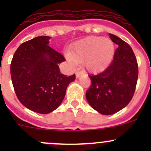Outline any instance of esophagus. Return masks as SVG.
Returning a JSON list of instances; mask_svg holds the SVG:
<instances>
[{
    "label": "esophagus",
    "instance_id": "34e87169",
    "mask_svg": "<svg viewBox=\"0 0 151 151\" xmlns=\"http://www.w3.org/2000/svg\"><path fill=\"white\" fill-rule=\"evenodd\" d=\"M82 73H83V71H80V69L77 70V71H76V77H77V78H78V77H80V75H81V74H82Z\"/></svg>",
    "mask_w": 151,
    "mask_h": 151
}]
</instances>
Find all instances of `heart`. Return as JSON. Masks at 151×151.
Returning a JSON list of instances; mask_svg holds the SVG:
<instances>
[{"label":"heart","instance_id":"b5f03b06","mask_svg":"<svg viewBox=\"0 0 151 151\" xmlns=\"http://www.w3.org/2000/svg\"><path fill=\"white\" fill-rule=\"evenodd\" d=\"M114 54L112 41L98 36H92L79 41L71 47L68 58L71 62H84L91 71H101L110 63Z\"/></svg>","mask_w":151,"mask_h":151}]
</instances>
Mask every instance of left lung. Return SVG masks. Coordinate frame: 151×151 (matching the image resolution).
Listing matches in <instances>:
<instances>
[{"instance_id": "left-lung-1", "label": "left lung", "mask_w": 151, "mask_h": 151, "mask_svg": "<svg viewBox=\"0 0 151 151\" xmlns=\"http://www.w3.org/2000/svg\"><path fill=\"white\" fill-rule=\"evenodd\" d=\"M118 45L113 60L107 68L97 74H90L91 85L86 99L95 110L102 115H112L131 101L138 79V64L132 47L115 35L109 33Z\"/></svg>"}]
</instances>
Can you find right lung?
Wrapping results in <instances>:
<instances>
[{
    "label": "right lung",
    "mask_w": 151,
    "mask_h": 151,
    "mask_svg": "<svg viewBox=\"0 0 151 151\" xmlns=\"http://www.w3.org/2000/svg\"><path fill=\"white\" fill-rule=\"evenodd\" d=\"M50 36H38L19 45L10 66L15 93L25 107L47 114L57 109L75 74H61L58 63L64 56L49 46Z\"/></svg>",
    "instance_id": "add662e5"
}]
</instances>
